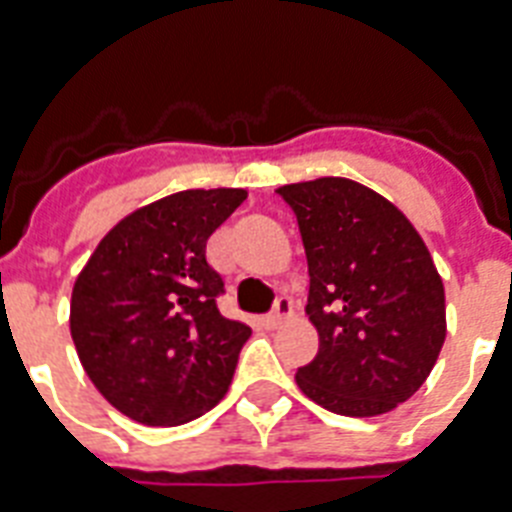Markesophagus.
Listing matches in <instances>:
<instances>
[{"instance_id": "34e87169", "label": "esophagus", "mask_w": 512, "mask_h": 512, "mask_svg": "<svg viewBox=\"0 0 512 512\" xmlns=\"http://www.w3.org/2000/svg\"><path fill=\"white\" fill-rule=\"evenodd\" d=\"M289 313H292V303H289V297H279V300L273 303L271 313L265 316V321H268V327H279L281 321L289 319Z\"/></svg>"}]
</instances>
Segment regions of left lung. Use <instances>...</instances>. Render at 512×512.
<instances>
[{"instance_id": "8db88e82", "label": "left lung", "mask_w": 512, "mask_h": 512, "mask_svg": "<svg viewBox=\"0 0 512 512\" xmlns=\"http://www.w3.org/2000/svg\"><path fill=\"white\" fill-rule=\"evenodd\" d=\"M308 257V316L319 353L297 369L305 396L374 417L414 396L446 337L444 284L414 225L345 177L279 188Z\"/></svg>"}]
</instances>
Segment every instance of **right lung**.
Returning a JSON list of instances; mask_svg holds the SVG:
<instances>
[{
    "instance_id": "1",
    "label": "right lung",
    "mask_w": 512,
    "mask_h": 512,
    "mask_svg": "<svg viewBox=\"0 0 512 512\" xmlns=\"http://www.w3.org/2000/svg\"><path fill=\"white\" fill-rule=\"evenodd\" d=\"M241 188L180 191L132 212L92 252L71 295V337L111 406L143 425H183L225 396L252 329L225 319L207 239Z\"/></svg>"
}]
</instances>
